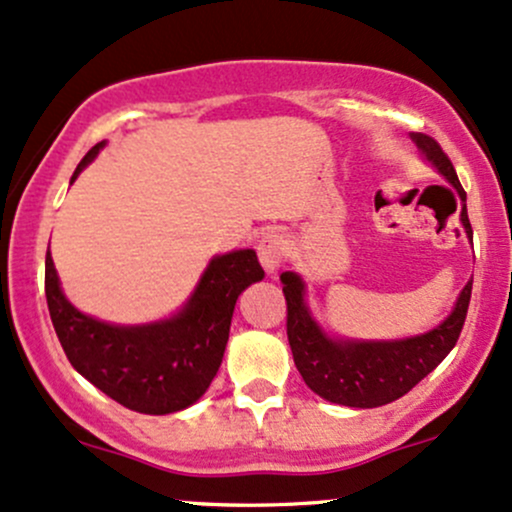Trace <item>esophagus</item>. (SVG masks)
Returning <instances> with one entry per match:
<instances>
[{
  "mask_svg": "<svg viewBox=\"0 0 512 512\" xmlns=\"http://www.w3.org/2000/svg\"><path fill=\"white\" fill-rule=\"evenodd\" d=\"M284 252L286 243L279 233H267L265 238L260 240V245H257V255H260L262 267H265L267 272H274V269L282 265Z\"/></svg>",
  "mask_w": 512,
  "mask_h": 512,
  "instance_id": "obj_1",
  "label": "esophagus"
}]
</instances>
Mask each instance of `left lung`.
Segmentation results:
<instances>
[{
	"label": "left lung",
	"instance_id": "8db88e82",
	"mask_svg": "<svg viewBox=\"0 0 512 512\" xmlns=\"http://www.w3.org/2000/svg\"><path fill=\"white\" fill-rule=\"evenodd\" d=\"M411 138L425 160H430L462 196V223L471 238L466 192L459 184L452 160L435 138L425 133H411ZM282 284L286 299V335H289L296 369L313 393H318L325 401L350 408L386 406L406 396L418 381H423L457 345L471 299V282H466L452 313L430 333L406 340L355 342L333 340L320 330L303 301V282L299 274L284 272Z\"/></svg>",
	"mask_w": 512,
	"mask_h": 512
}]
</instances>
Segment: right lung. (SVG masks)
I'll use <instances>...</instances> for the list:
<instances>
[{"label": "right lung", "mask_w": 512, "mask_h": 512, "mask_svg": "<svg viewBox=\"0 0 512 512\" xmlns=\"http://www.w3.org/2000/svg\"><path fill=\"white\" fill-rule=\"evenodd\" d=\"M97 143L77 165L72 182L99 155ZM265 269L255 250L213 257L192 299L172 318L148 325H111L84 316L60 289L53 257H46L50 320L67 359L84 379L131 411L167 415L204 396L221 367L238 296Z\"/></svg>", "instance_id": "add662e5"}]
</instances>
